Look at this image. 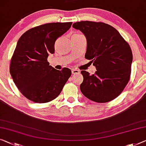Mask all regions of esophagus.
<instances>
[{
	"label": "esophagus",
	"mask_w": 146,
	"mask_h": 146,
	"mask_svg": "<svg viewBox=\"0 0 146 146\" xmlns=\"http://www.w3.org/2000/svg\"><path fill=\"white\" fill-rule=\"evenodd\" d=\"M72 74H79L80 73V70H78V69H76V68H73L72 70Z\"/></svg>",
	"instance_id": "esophagus-1"
}]
</instances>
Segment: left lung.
<instances>
[{
  "label": "left lung",
  "instance_id": "obj_1",
  "mask_svg": "<svg viewBox=\"0 0 146 146\" xmlns=\"http://www.w3.org/2000/svg\"><path fill=\"white\" fill-rule=\"evenodd\" d=\"M73 28L87 39L86 59L95 66V74L81 71L84 81L80 90L87 98L108 102L121 93L130 80L133 53L131 47L113 27L102 22L80 21Z\"/></svg>",
  "mask_w": 146,
  "mask_h": 146
}]
</instances>
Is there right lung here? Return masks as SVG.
Segmentation results:
<instances>
[{
	"label": "right lung",
	"mask_w": 146,
	"mask_h": 146,
	"mask_svg": "<svg viewBox=\"0 0 146 146\" xmlns=\"http://www.w3.org/2000/svg\"><path fill=\"white\" fill-rule=\"evenodd\" d=\"M72 23H51L29 29L19 38L10 61V72L22 95L31 101L46 103L59 95L70 77L68 68L56 70L48 62L55 42Z\"/></svg>",
	"instance_id": "obj_1"
}]
</instances>
